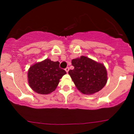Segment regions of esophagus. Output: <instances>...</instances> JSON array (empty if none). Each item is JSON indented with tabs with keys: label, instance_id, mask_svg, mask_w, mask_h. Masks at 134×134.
Here are the masks:
<instances>
[{
	"label": "esophagus",
	"instance_id": "obj_1",
	"mask_svg": "<svg viewBox=\"0 0 134 134\" xmlns=\"http://www.w3.org/2000/svg\"><path fill=\"white\" fill-rule=\"evenodd\" d=\"M69 70V67H67V68H65V71H66V72H68Z\"/></svg>",
	"mask_w": 134,
	"mask_h": 134
}]
</instances>
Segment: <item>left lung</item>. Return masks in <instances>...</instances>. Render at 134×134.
<instances>
[{"label":"left lung","mask_w":134,"mask_h":134,"mask_svg":"<svg viewBox=\"0 0 134 134\" xmlns=\"http://www.w3.org/2000/svg\"><path fill=\"white\" fill-rule=\"evenodd\" d=\"M74 69L68 74L80 91L91 94L100 91L107 83V71L104 65L85 56L71 62Z\"/></svg>","instance_id":"1"}]
</instances>
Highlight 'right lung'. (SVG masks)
I'll return each mask as SVG.
<instances>
[{"mask_svg": "<svg viewBox=\"0 0 134 134\" xmlns=\"http://www.w3.org/2000/svg\"><path fill=\"white\" fill-rule=\"evenodd\" d=\"M58 62L46 59L35 64L28 72L29 83L33 90L38 94H47L54 91L60 79L66 72L59 66Z\"/></svg>", "mask_w": 134, "mask_h": 134, "instance_id": "obj_1", "label": "right lung"}]
</instances>
